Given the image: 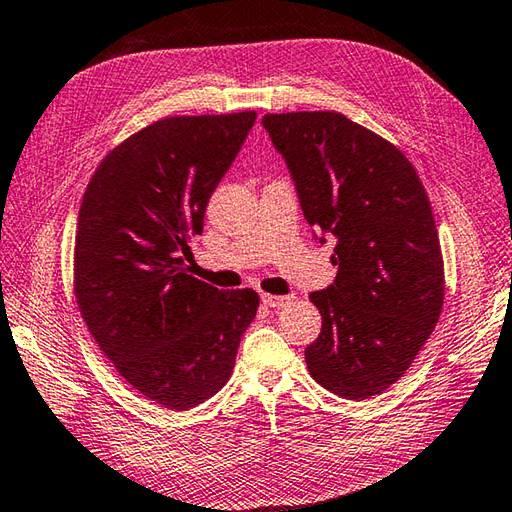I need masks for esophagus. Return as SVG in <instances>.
Listing matches in <instances>:
<instances>
[{
	"label": "esophagus",
	"instance_id": "esophagus-1",
	"mask_svg": "<svg viewBox=\"0 0 512 512\" xmlns=\"http://www.w3.org/2000/svg\"><path fill=\"white\" fill-rule=\"evenodd\" d=\"M262 302H264L266 306H270V308H282V306H286V304L290 302V297H284V295H268V293H264V295H262Z\"/></svg>",
	"mask_w": 512,
	"mask_h": 512
}]
</instances>
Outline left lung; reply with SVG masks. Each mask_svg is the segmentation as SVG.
I'll use <instances>...</instances> for the list:
<instances>
[{"instance_id": "1", "label": "left lung", "mask_w": 512, "mask_h": 512, "mask_svg": "<svg viewBox=\"0 0 512 512\" xmlns=\"http://www.w3.org/2000/svg\"><path fill=\"white\" fill-rule=\"evenodd\" d=\"M262 124L315 239H337V277L310 293L322 333L304 350L308 370L330 393L368 399L406 373L442 313L444 262L426 190L402 150L344 115L282 113Z\"/></svg>"}]
</instances>
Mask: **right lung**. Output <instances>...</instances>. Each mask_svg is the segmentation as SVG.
<instances>
[{
  "label": "right lung",
  "mask_w": 512,
  "mask_h": 512,
  "mask_svg": "<svg viewBox=\"0 0 512 512\" xmlns=\"http://www.w3.org/2000/svg\"><path fill=\"white\" fill-rule=\"evenodd\" d=\"M253 110L168 117L104 157L79 208L75 297L126 382L170 410L206 402L233 373L255 290L188 275L190 237L253 128Z\"/></svg>",
  "instance_id": "right-lung-1"
}]
</instances>
